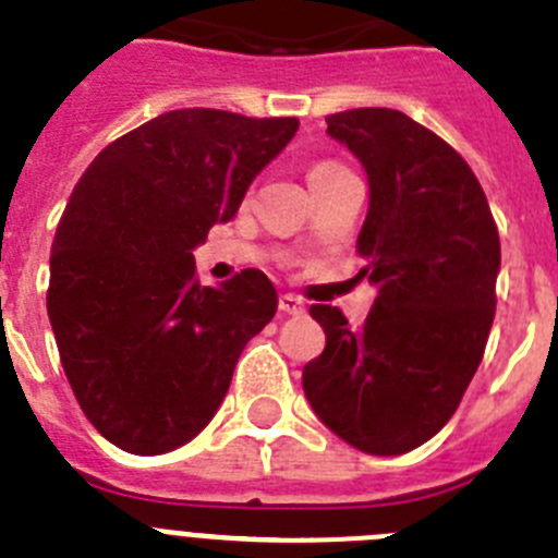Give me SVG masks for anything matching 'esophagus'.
I'll return each instance as SVG.
<instances>
[{
  "mask_svg": "<svg viewBox=\"0 0 558 558\" xmlns=\"http://www.w3.org/2000/svg\"><path fill=\"white\" fill-rule=\"evenodd\" d=\"M279 310H282L284 315H304V301L301 299H295L293 293H284V295H279Z\"/></svg>",
  "mask_w": 558,
  "mask_h": 558,
  "instance_id": "obj_1",
  "label": "esophagus"
}]
</instances>
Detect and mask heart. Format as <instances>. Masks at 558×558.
I'll return each instance as SVG.
<instances>
[{
  "mask_svg": "<svg viewBox=\"0 0 558 558\" xmlns=\"http://www.w3.org/2000/svg\"><path fill=\"white\" fill-rule=\"evenodd\" d=\"M335 168H337V166H326V162H324V166L310 168V179H313V177H320V173H326V171H335Z\"/></svg>",
  "mask_w": 558,
  "mask_h": 558,
  "instance_id": "b5f03b06",
  "label": "heart"
}]
</instances>
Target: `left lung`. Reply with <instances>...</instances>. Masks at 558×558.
Listing matches in <instances>:
<instances>
[{
    "mask_svg": "<svg viewBox=\"0 0 558 558\" xmlns=\"http://www.w3.org/2000/svg\"><path fill=\"white\" fill-rule=\"evenodd\" d=\"M367 173L356 254L379 293L365 324L315 304L324 354L301 373L329 432L356 451L398 457L451 421L484 356L495 315L500 240L468 162L434 132L387 107L326 119Z\"/></svg>",
    "mask_w": 558,
    "mask_h": 558,
    "instance_id": "left-lung-1",
    "label": "left lung"
}]
</instances>
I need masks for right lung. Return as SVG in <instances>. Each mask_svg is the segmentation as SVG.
I'll use <instances>...</instances> for the list:
<instances>
[{
	"mask_svg": "<svg viewBox=\"0 0 558 558\" xmlns=\"http://www.w3.org/2000/svg\"><path fill=\"white\" fill-rule=\"evenodd\" d=\"M295 119L162 112L99 151L71 193L49 257V324L82 412L137 457L213 421L245 342L276 315L263 270L196 282L193 252L232 221Z\"/></svg>",
	"mask_w": 558,
	"mask_h": 558,
	"instance_id": "add662e5",
	"label": "right lung"
}]
</instances>
